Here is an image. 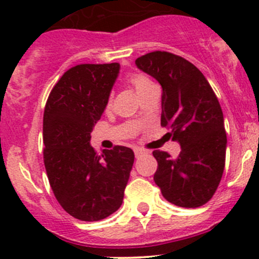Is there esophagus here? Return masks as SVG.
<instances>
[{
  "label": "esophagus",
  "mask_w": 259,
  "mask_h": 259,
  "mask_svg": "<svg viewBox=\"0 0 259 259\" xmlns=\"http://www.w3.org/2000/svg\"><path fill=\"white\" fill-rule=\"evenodd\" d=\"M134 153H135V156H137V158H140V156H143V155H144V154H146V151L144 150V149L135 148L134 149Z\"/></svg>",
  "instance_id": "34e87169"
}]
</instances>
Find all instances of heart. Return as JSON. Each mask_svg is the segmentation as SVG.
<instances>
[{"label": "heart", "instance_id": "1", "mask_svg": "<svg viewBox=\"0 0 259 259\" xmlns=\"http://www.w3.org/2000/svg\"><path fill=\"white\" fill-rule=\"evenodd\" d=\"M127 81H129L130 85L135 89V91H137L139 95L143 93V91H145L149 86L153 85V82H151L148 77L144 76V75H142V74L130 75V76L127 77Z\"/></svg>", "mask_w": 259, "mask_h": 259}]
</instances>
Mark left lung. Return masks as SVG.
<instances>
[{
    "mask_svg": "<svg viewBox=\"0 0 259 259\" xmlns=\"http://www.w3.org/2000/svg\"><path fill=\"white\" fill-rule=\"evenodd\" d=\"M138 69L158 81L161 126L170 129L180 154L154 150L158 161L154 182L171 204L197 208L215 193L226 164L227 134L219 101L204 75L188 60L165 51L135 60Z\"/></svg>",
    "mask_w": 259,
    "mask_h": 259,
    "instance_id": "8db88e82",
    "label": "left lung"
}]
</instances>
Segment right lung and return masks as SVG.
<instances>
[{"mask_svg":"<svg viewBox=\"0 0 259 259\" xmlns=\"http://www.w3.org/2000/svg\"><path fill=\"white\" fill-rule=\"evenodd\" d=\"M120 65L82 64L67 70L44 113V161L57 202L74 218L96 222L120 208L134 151L117 145L101 155L91 132L108 105Z\"/></svg>","mask_w":259,"mask_h":259,"instance_id":"add662e5","label":"right lung"}]
</instances>
